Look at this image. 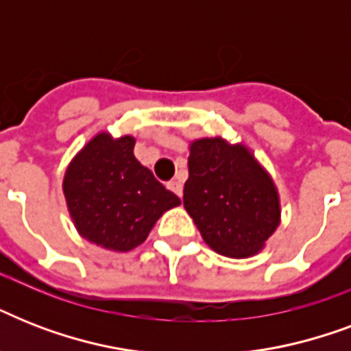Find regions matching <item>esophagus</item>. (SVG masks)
I'll use <instances>...</instances> for the list:
<instances>
[{
    "label": "esophagus",
    "mask_w": 351,
    "mask_h": 351,
    "mask_svg": "<svg viewBox=\"0 0 351 351\" xmlns=\"http://www.w3.org/2000/svg\"><path fill=\"white\" fill-rule=\"evenodd\" d=\"M167 187H169L171 191L175 193L176 197L182 198V182L180 180H171L169 184H167Z\"/></svg>",
    "instance_id": "34e87169"
}]
</instances>
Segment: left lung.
<instances>
[{"instance_id": "obj_1", "label": "left lung", "mask_w": 351, "mask_h": 351, "mask_svg": "<svg viewBox=\"0 0 351 351\" xmlns=\"http://www.w3.org/2000/svg\"><path fill=\"white\" fill-rule=\"evenodd\" d=\"M184 208L206 244L220 255L244 258L262 250L280 219L271 178L242 145L222 138L191 143Z\"/></svg>"}]
</instances>
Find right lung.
Returning <instances> with one entry per match:
<instances>
[{
  "instance_id": "right-lung-1",
  "label": "right lung",
  "mask_w": 351,
  "mask_h": 351,
  "mask_svg": "<svg viewBox=\"0 0 351 351\" xmlns=\"http://www.w3.org/2000/svg\"><path fill=\"white\" fill-rule=\"evenodd\" d=\"M134 138L101 132L69 165L63 193L80 234L129 251L147 239L164 211L180 204L132 154Z\"/></svg>"
}]
</instances>
